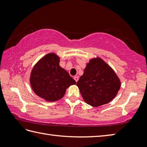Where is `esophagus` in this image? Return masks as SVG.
Masks as SVG:
<instances>
[{
  "mask_svg": "<svg viewBox=\"0 0 147 147\" xmlns=\"http://www.w3.org/2000/svg\"><path fill=\"white\" fill-rule=\"evenodd\" d=\"M74 80L76 81V82H77L78 81V80H79L78 76H74Z\"/></svg>",
  "mask_w": 147,
  "mask_h": 147,
  "instance_id": "34e87169",
  "label": "esophagus"
}]
</instances>
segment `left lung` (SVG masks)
Masks as SVG:
<instances>
[{
    "label": "left lung",
    "mask_w": 147,
    "mask_h": 147,
    "mask_svg": "<svg viewBox=\"0 0 147 147\" xmlns=\"http://www.w3.org/2000/svg\"><path fill=\"white\" fill-rule=\"evenodd\" d=\"M76 86L86 104L98 107L115 97L121 88V81L110 65L100 57H96L86 64Z\"/></svg>",
    "instance_id": "1"
}]
</instances>
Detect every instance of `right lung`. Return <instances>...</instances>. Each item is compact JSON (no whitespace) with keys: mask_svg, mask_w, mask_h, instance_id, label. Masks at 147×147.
Returning <instances> with one entry per match:
<instances>
[{"mask_svg":"<svg viewBox=\"0 0 147 147\" xmlns=\"http://www.w3.org/2000/svg\"><path fill=\"white\" fill-rule=\"evenodd\" d=\"M60 57L49 53L36 62L30 74V82L36 95L47 102H55L63 97L76 81L59 65Z\"/></svg>","mask_w":147,"mask_h":147,"instance_id":"add662e5","label":"right lung"}]
</instances>
